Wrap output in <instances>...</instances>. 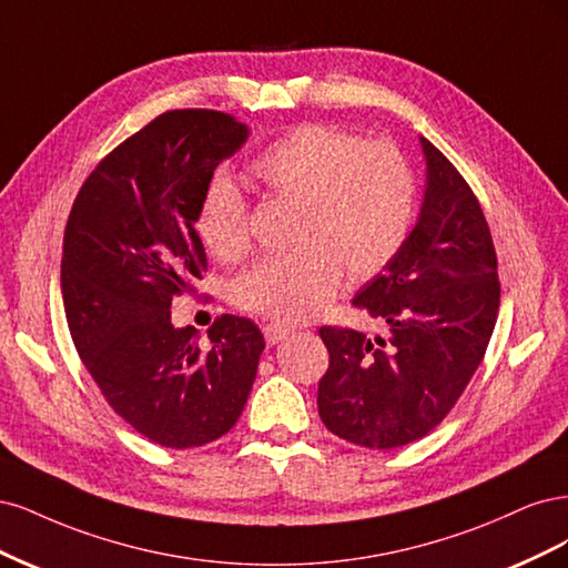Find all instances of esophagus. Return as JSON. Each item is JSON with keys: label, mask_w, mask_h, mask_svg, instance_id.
<instances>
[{"label": "esophagus", "mask_w": 568, "mask_h": 568, "mask_svg": "<svg viewBox=\"0 0 568 568\" xmlns=\"http://www.w3.org/2000/svg\"><path fill=\"white\" fill-rule=\"evenodd\" d=\"M290 333H292V327L285 325V323H278V321H273V323H266V325H264L266 344H278V342L285 339Z\"/></svg>", "instance_id": "34e87169"}]
</instances>
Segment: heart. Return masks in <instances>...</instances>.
<instances>
[{
    "instance_id": "obj_1",
    "label": "heart",
    "mask_w": 568,
    "mask_h": 568,
    "mask_svg": "<svg viewBox=\"0 0 568 568\" xmlns=\"http://www.w3.org/2000/svg\"><path fill=\"white\" fill-rule=\"evenodd\" d=\"M250 179L271 197L295 200L290 241L297 243L266 254L233 281L231 300L250 314L316 316L342 271L368 281L408 237L415 179L392 143H363L335 124H297L250 162ZM195 231L216 260L237 262L250 247L245 197L214 179L200 197Z\"/></svg>"
}]
</instances>
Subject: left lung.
Returning a JSON list of instances; mask_svg holds the SVG:
<instances>
[{"label":"left lung","instance_id":"8db88e82","mask_svg":"<svg viewBox=\"0 0 568 568\" xmlns=\"http://www.w3.org/2000/svg\"><path fill=\"white\" fill-rule=\"evenodd\" d=\"M419 143L427 189L417 224L354 297L384 333L318 331L331 354L318 382L323 425L375 450L413 444L450 413L479 368L500 306L498 257L479 200L432 141Z\"/></svg>","mask_w":568,"mask_h":568}]
</instances>
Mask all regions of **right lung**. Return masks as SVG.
I'll return each instance as SVG.
<instances>
[{"label":"right lung","mask_w":568,"mask_h":568,"mask_svg":"<svg viewBox=\"0 0 568 568\" xmlns=\"http://www.w3.org/2000/svg\"><path fill=\"white\" fill-rule=\"evenodd\" d=\"M245 139L247 126L222 111L162 113L97 164L65 224L72 344L108 406L164 448L224 436L257 377L264 335L250 318H216L203 346L170 308L207 271L195 212L216 164Z\"/></svg>","instance_id":"right-lung-1"}]
</instances>
